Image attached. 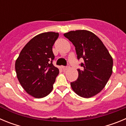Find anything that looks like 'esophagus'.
<instances>
[{
  "mask_svg": "<svg viewBox=\"0 0 126 126\" xmlns=\"http://www.w3.org/2000/svg\"><path fill=\"white\" fill-rule=\"evenodd\" d=\"M69 65H67L66 66H64V65L62 66V68L63 70H67V69H69Z\"/></svg>",
  "mask_w": 126,
  "mask_h": 126,
  "instance_id": "obj_1",
  "label": "esophagus"
}]
</instances>
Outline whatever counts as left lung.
<instances>
[{
	"label": "left lung",
	"instance_id": "8db88e82",
	"mask_svg": "<svg viewBox=\"0 0 126 126\" xmlns=\"http://www.w3.org/2000/svg\"><path fill=\"white\" fill-rule=\"evenodd\" d=\"M64 35L75 47L78 59L84 61L80 64L82 69H78V79L71 83V88L81 97L96 95L112 75V57L100 39L89 31H71Z\"/></svg>",
	"mask_w": 126,
	"mask_h": 126
}]
</instances>
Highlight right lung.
<instances>
[{
	"label": "right lung",
	"instance_id": "obj_1",
	"mask_svg": "<svg viewBox=\"0 0 126 126\" xmlns=\"http://www.w3.org/2000/svg\"><path fill=\"white\" fill-rule=\"evenodd\" d=\"M59 33L47 32L34 36L24 47L16 61L17 79L26 92L40 98L52 92L59 70L53 65L52 47Z\"/></svg>",
	"mask_w": 126,
	"mask_h": 126
}]
</instances>
